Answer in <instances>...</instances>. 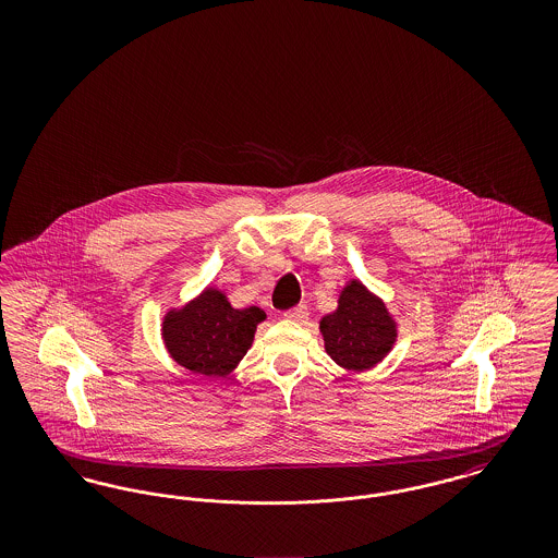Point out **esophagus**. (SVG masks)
<instances>
[{
  "label": "esophagus",
  "mask_w": 558,
  "mask_h": 558,
  "mask_svg": "<svg viewBox=\"0 0 558 558\" xmlns=\"http://www.w3.org/2000/svg\"><path fill=\"white\" fill-rule=\"evenodd\" d=\"M284 318L292 319V322H303V319L307 318V307L305 305H296V307H292L289 312H284Z\"/></svg>",
  "instance_id": "obj_1"
}]
</instances>
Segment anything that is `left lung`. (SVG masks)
Segmentation results:
<instances>
[{
	"label": "left lung",
	"mask_w": 558,
	"mask_h": 558,
	"mask_svg": "<svg viewBox=\"0 0 558 558\" xmlns=\"http://www.w3.org/2000/svg\"><path fill=\"white\" fill-rule=\"evenodd\" d=\"M326 353L347 371H368L396 343L398 326L385 303L362 282L351 280L339 296V307L319 322Z\"/></svg>",
	"instance_id": "1"
}]
</instances>
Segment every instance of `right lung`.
<instances>
[{
	"label": "right lung",
	"mask_w": 558,
	"mask_h": 558,
	"mask_svg": "<svg viewBox=\"0 0 558 558\" xmlns=\"http://www.w3.org/2000/svg\"><path fill=\"white\" fill-rule=\"evenodd\" d=\"M266 319L259 307L234 310L228 296L205 289L182 310L167 312L162 341L171 357L203 376H228L253 345L257 324Z\"/></svg>",
	"instance_id": "1"
}]
</instances>
